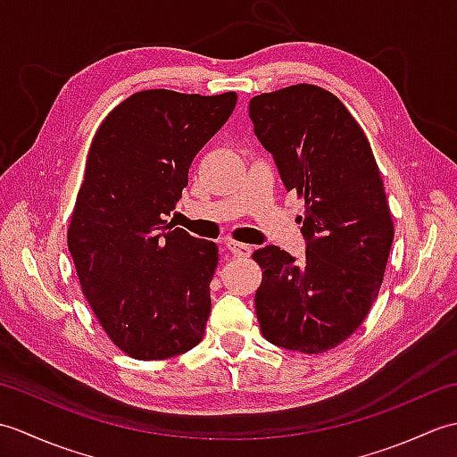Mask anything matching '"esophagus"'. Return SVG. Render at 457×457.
I'll use <instances>...</instances> for the list:
<instances>
[{"instance_id":"34e87169","label":"esophagus","mask_w":457,"mask_h":457,"mask_svg":"<svg viewBox=\"0 0 457 457\" xmlns=\"http://www.w3.org/2000/svg\"><path fill=\"white\" fill-rule=\"evenodd\" d=\"M226 247L234 253L237 259H247L251 253H253V247L245 245V244H237V241H228Z\"/></svg>"}]
</instances>
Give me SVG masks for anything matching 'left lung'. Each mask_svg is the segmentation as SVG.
I'll return each mask as SVG.
<instances>
[{"instance_id": "1", "label": "left lung", "mask_w": 457, "mask_h": 457, "mask_svg": "<svg viewBox=\"0 0 457 457\" xmlns=\"http://www.w3.org/2000/svg\"><path fill=\"white\" fill-rule=\"evenodd\" d=\"M249 118L285 188L304 198L306 255L257 249L255 312L270 344L324 353L361 326L383 283L395 229L365 133L332 92L312 84L255 96Z\"/></svg>"}]
</instances>
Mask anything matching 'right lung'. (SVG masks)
<instances>
[{"instance_id":"1","label":"right lung","mask_w":457,"mask_h":457,"mask_svg":"<svg viewBox=\"0 0 457 457\" xmlns=\"http://www.w3.org/2000/svg\"><path fill=\"white\" fill-rule=\"evenodd\" d=\"M236 102V92H137L112 110L92 141L68 251L105 334L135 359L180 355L206 329L218 245L167 218L194 157Z\"/></svg>"}]
</instances>
